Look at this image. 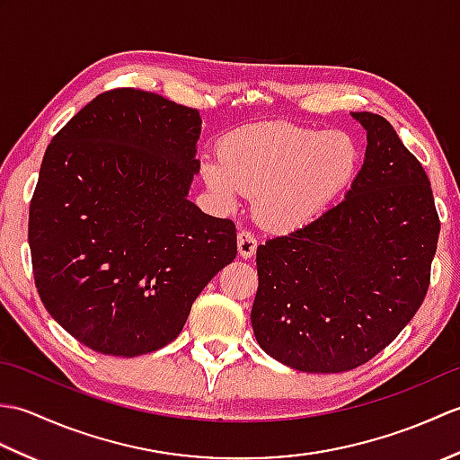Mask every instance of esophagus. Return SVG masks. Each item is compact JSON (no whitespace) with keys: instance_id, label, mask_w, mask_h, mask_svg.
Listing matches in <instances>:
<instances>
[{"instance_id":"obj_1","label":"esophagus","mask_w":460,"mask_h":460,"mask_svg":"<svg viewBox=\"0 0 460 460\" xmlns=\"http://www.w3.org/2000/svg\"><path fill=\"white\" fill-rule=\"evenodd\" d=\"M237 249L241 259H251L257 252V239L249 231H239L237 235Z\"/></svg>"}]
</instances>
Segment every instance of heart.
<instances>
[{"mask_svg":"<svg viewBox=\"0 0 460 460\" xmlns=\"http://www.w3.org/2000/svg\"><path fill=\"white\" fill-rule=\"evenodd\" d=\"M361 144L348 130L259 122L225 136L219 160H208L205 185L225 205L252 193L262 227L287 235L318 221L358 178Z\"/></svg>","mask_w":460,"mask_h":460,"instance_id":"obj_1","label":"heart"}]
</instances>
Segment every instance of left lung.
Here are the masks:
<instances>
[{"instance_id":"obj_1","label":"left lung","mask_w":460,"mask_h":460,"mask_svg":"<svg viewBox=\"0 0 460 460\" xmlns=\"http://www.w3.org/2000/svg\"><path fill=\"white\" fill-rule=\"evenodd\" d=\"M351 116L367 146L344 201L257 249L252 332L270 358L306 374L354 369L392 344L427 295L441 231L423 165L394 126Z\"/></svg>"}]
</instances>
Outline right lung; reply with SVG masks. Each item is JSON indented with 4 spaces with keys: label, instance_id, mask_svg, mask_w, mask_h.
<instances>
[{
    "label": "right lung",
    "instance_id": "add662e5",
    "mask_svg": "<svg viewBox=\"0 0 460 460\" xmlns=\"http://www.w3.org/2000/svg\"><path fill=\"white\" fill-rule=\"evenodd\" d=\"M201 116L116 89L49 144L29 208L35 285L81 344L134 358L168 346L237 257V231L190 201Z\"/></svg>",
    "mask_w": 460,
    "mask_h": 460
}]
</instances>
